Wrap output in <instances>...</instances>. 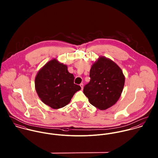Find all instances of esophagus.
<instances>
[{
    "mask_svg": "<svg viewBox=\"0 0 158 158\" xmlns=\"http://www.w3.org/2000/svg\"><path fill=\"white\" fill-rule=\"evenodd\" d=\"M80 86L81 89H83V83H81V84L80 85Z\"/></svg>",
    "mask_w": 158,
    "mask_h": 158,
    "instance_id": "34e87169",
    "label": "esophagus"
}]
</instances>
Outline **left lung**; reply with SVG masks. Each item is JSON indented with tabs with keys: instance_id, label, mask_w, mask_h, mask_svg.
Returning <instances> with one entry per match:
<instances>
[{
	"instance_id": "1",
	"label": "left lung",
	"mask_w": 158,
	"mask_h": 158,
	"mask_svg": "<svg viewBox=\"0 0 158 158\" xmlns=\"http://www.w3.org/2000/svg\"><path fill=\"white\" fill-rule=\"evenodd\" d=\"M90 81L84 86L83 92L90 104L105 110L118 100L123 89V72L113 61L100 57L90 69Z\"/></svg>"
}]
</instances>
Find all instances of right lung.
Instances as JSON below:
<instances>
[{
    "instance_id": "obj_1",
    "label": "right lung",
    "mask_w": 158,
    "mask_h": 158,
    "mask_svg": "<svg viewBox=\"0 0 158 158\" xmlns=\"http://www.w3.org/2000/svg\"><path fill=\"white\" fill-rule=\"evenodd\" d=\"M74 76L68 72L66 65L55 59L48 62L38 73L35 88L41 100L52 108L67 105L74 94L81 89L74 84Z\"/></svg>"
}]
</instances>
